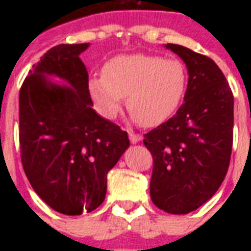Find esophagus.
<instances>
[{
  "mask_svg": "<svg viewBox=\"0 0 251 251\" xmlns=\"http://www.w3.org/2000/svg\"><path fill=\"white\" fill-rule=\"evenodd\" d=\"M129 139H130V142H131V143H138V142L141 141L142 139V137L141 135H139V134H135V133H133V131H129Z\"/></svg>",
  "mask_w": 251,
  "mask_h": 251,
  "instance_id": "1",
  "label": "esophagus"
}]
</instances>
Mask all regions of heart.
Segmentation results:
<instances>
[{
    "label": "heart",
    "mask_w": 251,
    "mask_h": 251,
    "mask_svg": "<svg viewBox=\"0 0 251 251\" xmlns=\"http://www.w3.org/2000/svg\"><path fill=\"white\" fill-rule=\"evenodd\" d=\"M186 84V68L179 60L137 53L113 57L104 65L102 76L91 78L87 88L104 117H116L126 96L134 121L156 126L175 114Z\"/></svg>",
    "instance_id": "b5f03b06"
}]
</instances>
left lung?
Masks as SVG:
<instances>
[{
  "mask_svg": "<svg viewBox=\"0 0 251 251\" xmlns=\"http://www.w3.org/2000/svg\"><path fill=\"white\" fill-rule=\"evenodd\" d=\"M165 48L186 65V94L175 116L145 134L143 143L153 159V204L185 215L206 203L226 178L233 143V94L211 58L182 45Z\"/></svg>",
  "mask_w": 251,
  "mask_h": 251,
  "instance_id": "obj_1",
  "label": "left lung"
}]
</instances>
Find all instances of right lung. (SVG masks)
I'll use <instances>...</instances> for the list:
<instances>
[{
	"label": "right lung",
	"mask_w": 251,
	"mask_h": 251,
	"mask_svg": "<svg viewBox=\"0 0 251 251\" xmlns=\"http://www.w3.org/2000/svg\"><path fill=\"white\" fill-rule=\"evenodd\" d=\"M90 47L60 44L41 57L19 91V143L33 190L64 215L91 212L105 199L106 175L130 146L127 133L92 109L79 54ZM57 76L69 84H54Z\"/></svg>",
	"instance_id": "obj_1"
}]
</instances>
